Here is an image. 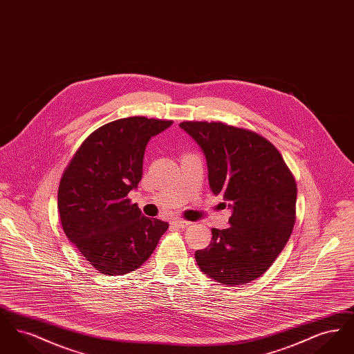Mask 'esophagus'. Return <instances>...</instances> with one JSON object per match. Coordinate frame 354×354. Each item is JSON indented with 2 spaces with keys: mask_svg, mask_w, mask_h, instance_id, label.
Listing matches in <instances>:
<instances>
[{
  "mask_svg": "<svg viewBox=\"0 0 354 354\" xmlns=\"http://www.w3.org/2000/svg\"><path fill=\"white\" fill-rule=\"evenodd\" d=\"M191 223L189 221H185V220L182 219H174L171 221V225L172 227H176V228H185V227H188Z\"/></svg>",
  "mask_w": 354,
  "mask_h": 354,
  "instance_id": "esophagus-1",
  "label": "esophagus"
}]
</instances>
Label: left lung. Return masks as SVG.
Here are the masks:
<instances>
[{
    "instance_id": "obj_1",
    "label": "left lung",
    "mask_w": 354,
    "mask_h": 354,
    "mask_svg": "<svg viewBox=\"0 0 354 354\" xmlns=\"http://www.w3.org/2000/svg\"><path fill=\"white\" fill-rule=\"evenodd\" d=\"M201 147L214 195L232 211L230 227L195 259L204 274L224 286L260 277L286 247L296 220L297 187L277 149L245 129L221 122H182Z\"/></svg>"
}]
</instances>
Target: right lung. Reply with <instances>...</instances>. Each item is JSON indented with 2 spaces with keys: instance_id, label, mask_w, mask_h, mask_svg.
<instances>
[{
  "instance_id": "right-lung-1",
  "label": "right lung",
  "mask_w": 354,
  "mask_h": 354,
  "mask_svg": "<svg viewBox=\"0 0 354 354\" xmlns=\"http://www.w3.org/2000/svg\"><path fill=\"white\" fill-rule=\"evenodd\" d=\"M172 120L131 117L95 130L74 153L58 188V211L68 240L103 274L139 268L169 223L143 216L129 192L142 179L145 150Z\"/></svg>"
}]
</instances>
